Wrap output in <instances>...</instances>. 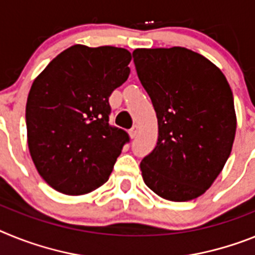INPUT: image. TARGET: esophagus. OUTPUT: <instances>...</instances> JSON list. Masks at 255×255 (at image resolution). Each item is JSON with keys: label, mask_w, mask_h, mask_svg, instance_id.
<instances>
[{"label": "esophagus", "mask_w": 255, "mask_h": 255, "mask_svg": "<svg viewBox=\"0 0 255 255\" xmlns=\"http://www.w3.org/2000/svg\"><path fill=\"white\" fill-rule=\"evenodd\" d=\"M137 132H138V127H137L136 125L133 126V127L130 128L129 129V136H130V138H134V137L137 136Z\"/></svg>", "instance_id": "34e87169"}]
</instances>
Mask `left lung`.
<instances>
[{
  "mask_svg": "<svg viewBox=\"0 0 255 255\" xmlns=\"http://www.w3.org/2000/svg\"><path fill=\"white\" fill-rule=\"evenodd\" d=\"M133 63L158 118V142L141 160L146 186L170 201L204 194L231 154L234 96L213 63L185 47L137 48Z\"/></svg>",
  "mask_w": 255,
  "mask_h": 255,
  "instance_id": "left-lung-1",
  "label": "left lung"
}]
</instances>
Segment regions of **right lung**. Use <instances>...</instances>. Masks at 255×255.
Instances as JSON below:
<instances>
[{"instance_id":"right-lung-1","label":"right lung","mask_w":255,"mask_h":255,"mask_svg":"<svg viewBox=\"0 0 255 255\" xmlns=\"http://www.w3.org/2000/svg\"><path fill=\"white\" fill-rule=\"evenodd\" d=\"M126 48L74 45L35 78L25 109L28 146L38 173L56 191L87 194L105 183L125 129L109 123L113 91L127 81Z\"/></svg>"}]
</instances>
